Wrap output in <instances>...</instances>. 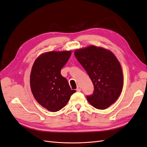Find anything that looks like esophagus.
<instances>
[{
  "label": "esophagus",
  "instance_id": "obj_1",
  "mask_svg": "<svg viewBox=\"0 0 147 147\" xmlns=\"http://www.w3.org/2000/svg\"><path fill=\"white\" fill-rule=\"evenodd\" d=\"M81 86L80 85H78L77 86V88H76V91H81Z\"/></svg>",
  "mask_w": 147,
  "mask_h": 147
}]
</instances>
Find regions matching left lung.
<instances>
[{
	"instance_id": "1",
	"label": "left lung",
	"mask_w": 147,
	"mask_h": 147,
	"mask_svg": "<svg viewBox=\"0 0 147 147\" xmlns=\"http://www.w3.org/2000/svg\"><path fill=\"white\" fill-rule=\"evenodd\" d=\"M74 55L88 73L94 84L89 103L97 109L111 106L121 94L123 76L120 63L113 53L102 47L90 45L76 49Z\"/></svg>"
}]
</instances>
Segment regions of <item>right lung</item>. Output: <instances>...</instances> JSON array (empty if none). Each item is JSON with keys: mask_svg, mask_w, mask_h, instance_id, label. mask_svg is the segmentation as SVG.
<instances>
[{"mask_svg": "<svg viewBox=\"0 0 147 147\" xmlns=\"http://www.w3.org/2000/svg\"><path fill=\"white\" fill-rule=\"evenodd\" d=\"M71 55V51L67 50L45 52L35 59L32 67L30 83L33 96L50 112L61 110L76 92L61 74Z\"/></svg>", "mask_w": 147, "mask_h": 147, "instance_id": "obj_1", "label": "right lung"}]
</instances>
